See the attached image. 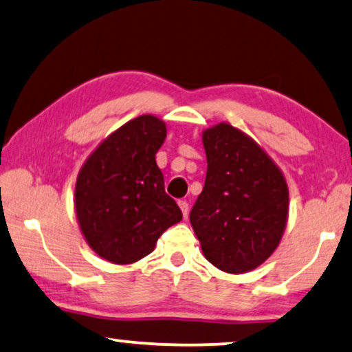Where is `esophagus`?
Listing matches in <instances>:
<instances>
[{"label":"esophagus","mask_w":352,"mask_h":352,"mask_svg":"<svg viewBox=\"0 0 352 352\" xmlns=\"http://www.w3.org/2000/svg\"><path fill=\"white\" fill-rule=\"evenodd\" d=\"M179 206L182 209V214H184V217H186V215H188V210H190V204L186 203V201H179Z\"/></svg>","instance_id":"esophagus-1"}]
</instances>
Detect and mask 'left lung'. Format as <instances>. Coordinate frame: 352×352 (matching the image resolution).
<instances>
[{
	"mask_svg": "<svg viewBox=\"0 0 352 352\" xmlns=\"http://www.w3.org/2000/svg\"><path fill=\"white\" fill-rule=\"evenodd\" d=\"M204 188L190 212L204 257L228 274L259 267L277 250L288 219V186L274 161L240 130H204Z\"/></svg>",
	"mask_w": 352,
	"mask_h": 352,
	"instance_id": "obj_1",
	"label": "left lung"
}]
</instances>
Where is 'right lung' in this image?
I'll return each instance as SVG.
<instances>
[{"instance_id":"1","label":"right lung","mask_w":352,"mask_h":352,"mask_svg":"<svg viewBox=\"0 0 352 352\" xmlns=\"http://www.w3.org/2000/svg\"><path fill=\"white\" fill-rule=\"evenodd\" d=\"M166 135L161 119L140 116L109 135L83 164L75 185V212L87 243L102 259L137 262L182 220L156 164Z\"/></svg>"}]
</instances>
